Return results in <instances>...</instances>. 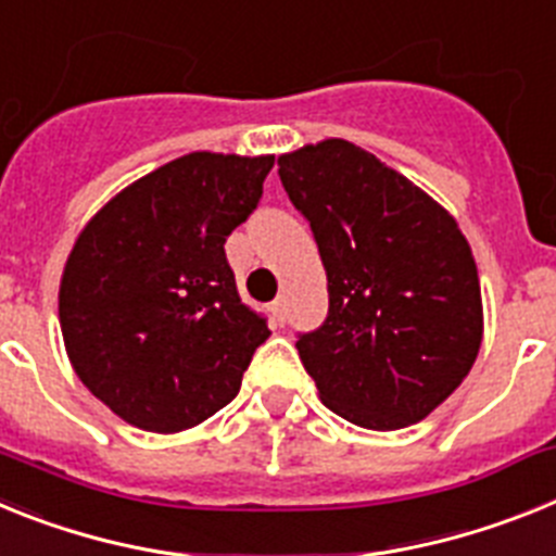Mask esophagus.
<instances>
[{"label": "esophagus", "instance_id": "esophagus-1", "mask_svg": "<svg viewBox=\"0 0 556 556\" xmlns=\"http://www.w3.org/2000/svg\"><path fill=\"white\" fill-rule=\"evenodd\" d=\"M271 318L277 321V325H282V321H285V299L282 296L274 299V302H271Z\"/></svg>", "mask_w": 556, "mask_h": 556}]
</instances>
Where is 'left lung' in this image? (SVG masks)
Segmentation results:
<instances>
[{"instance_id":"8db88e82","label":"left lung","mask_w":556,"mask_h":556,"mask_svg":"<svg viewBox=\"0 0 556 556\" xmlns=\"http://www.w3.org/2000/svg\"><path fill=\"white\" fill-rule=\"evenodd\" d=\"M277 164L327 271L330 313L296 341L318 397L369 431L419 422L481 350L470 243L445 206L346 139L305 144Z\"/></svg>"}]
</instances>
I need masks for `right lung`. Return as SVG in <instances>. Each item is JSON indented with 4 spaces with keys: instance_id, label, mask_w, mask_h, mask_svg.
<instances>
[{
    "instance_id": "obj_1",
    "label": "right lung",
    "mask_w": 556,
    "mask_h": 556,
    "mask_svg": "<svg viewBox=\"0 0 556 556\" xmlns=\"http://www.w3.org/2000/svg\"><path fill=\"white\" fill-rule=\"evenodd\" d=\"M274 156L195 151L111 198L72 245L58 318L75 375L134 428H195L240 392L271 336L240 302L224 243Z\"/></svg>"
}]
</instances>
